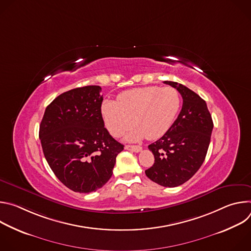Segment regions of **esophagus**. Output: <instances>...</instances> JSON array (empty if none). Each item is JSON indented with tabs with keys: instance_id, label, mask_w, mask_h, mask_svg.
I'll return each instance as SVG.
<instances>
[{
	"instance_id": "34e87169",
	"label": "esophagus",
	"mask_w": 251,
	"mask_h": 251,
	"mask_svg": "<svg viewBox=\"0 0 251 251\" xmlns=\"http://www.w3.org/2000/svg\"><path fill=\"white\" fill-rule=\"evenodd\" d=\"M125 149L126 150H129V151H132V152H135V153H138L142 150V147L141 146H131V145H126L125 146Z\"/></svg>"
}]
</instances>
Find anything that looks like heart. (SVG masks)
<instances>
[{
	"label": "heart",
	"instance_id": "b5f03b06",
	"mask_svg": "<svg viewBox=\"0 0 251 251\" xmlns=\"http://www.w3.org/2000/svg\"><path fill=\"white\" fill-rule=\"evenodd\" d=\"M181 107V95L171 86H146L124 91L118 101L106 100L101 107L105 126L114 137H120L133 123L137 126L127 139L144 137L155 140L172 127Z\"/></svg>",
	"mask_w": 251,
	"mask_h": 251
}]
</instances>
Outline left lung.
<instances>
[{
    "label": "left lung",
    "instance_id": "1",
    "mask_svg": "<svg viewBox=\"0 0 251 251\" xmlns=\"http://www.w3.org/2000/svg\"><path fill=\"white\" fill-rule=\"evenodd\" d=\"M164 83L180 92L183 106L169 131L148 146L155 163L145 173L153 182L174 188L189 181L202 165L213 123L205 101L196 92L177 82Z\"/></svg>",
    "mask_w": 251,
    "mask_h": 251
}]
</instances>
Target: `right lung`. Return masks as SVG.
Segmentation results:
<instances>
[{
  "label": "right lung",
  "instance_id": "obj_1",
  "mask_svg": "<svg viewBox=\"0 0 251 251\" xmlns=\"http://www.w3.org/2000/svg\"><path fill=\"white\" fill-rule=\"evenodd\" d=\"M101 87L88 85L57 96L40 125L45 157L58 180L76 193L102 188L124 146L104 127Z\"/></svg>",
  "mask_w": 251,
  "mask_h": 251
}]
</instances>
